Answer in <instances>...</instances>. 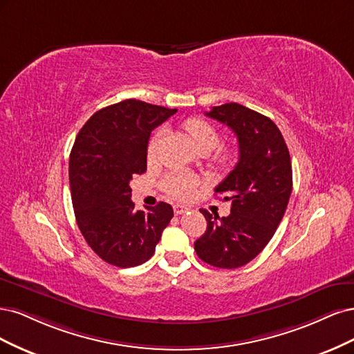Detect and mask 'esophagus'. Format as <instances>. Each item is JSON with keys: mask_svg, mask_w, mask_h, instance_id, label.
<instances>
[{"mask_svg": "<svg viewBox=\"0 0 354 354\" xmlns=\"http://www.w3.org/2000/svg\"><path fill=\"white\" fill-rule=\"evenodd\" d=\"M187 210H188L187 207H184V206H179V204H175V206H174V212H175V214H184Z\"/></svg>", "mask_w": 354, "mask_h": 354, "instance_id": "obj_1", "label": "esophagus"}]
</instances>
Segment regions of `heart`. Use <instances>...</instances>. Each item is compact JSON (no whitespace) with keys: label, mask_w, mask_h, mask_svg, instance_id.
<instances>
[{"label":"heart","mask_w":354,"mask_h":354,"mask_svg":"<svg viewBox=\"0 0 354 354\" xmlns=\"http://www.w3.org/2000/svg\"><path fill=\"white\" fill-rule=\"evenodd\" d=\"M184 131L192 140V144L197 148L198 153H203V151L210 153L221 142V135L218 129H216L207 120L200 119V118L187 119L184 122ZM163 136H165V132L160 129L151 136L150 141H148V145H147L148 163L157 162ZM232 158H234L232 151L223 148V150L218 153L216 160H218L221 165H230L232 162ZM197 187H198V180L196 178L184 175V174H169L162 180V188L169 194L170 197H174L176 200L189 198L192 194L196 192Z\"/></svg>","instance_id":"b5f03b06"}]
</instances>
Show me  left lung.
<instances>
[{
	"instance_id": "obj_1",
	"label": "left lung",
	"mask_w": 354,
	"mask_h": 354,
	"mask_svg": "<svg viewBox=\"0 0 354 354\" xmlns=\"http://www.w3.org/2000/svg\"><path fill=\"white\" fill-rule=\"evenodd\" d=\"M206 116L232 129L239 157L214 188L231 201V213L219 218L201 209L207 230L194 250L214 268L235 269L252 261L281 223L292 189L291 158L277 124L252 109L226 102L206 111Z\"/></svg>"
}]
</instances>
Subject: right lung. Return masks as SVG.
<instances>
[{
	"label": "right lung",
	"mask_w": 354,
	"mask_h": 354,
	"mask_svg": "<svg viewBox=\"0 0 354 354\" xmlns=\"http://www.w3.org/2000/svg\"><path fill=\"white\" fill-rule=\"evenodd\" d=\"M176 111L124 100L94 113L76 136L69 160L76 222L94 253L113 266L147 261L174 218L163 201L135 210L129 182L147 170L151 131Z\"/></svg>",
	"instance_id": "right-lung-1"
}]
</instances>
